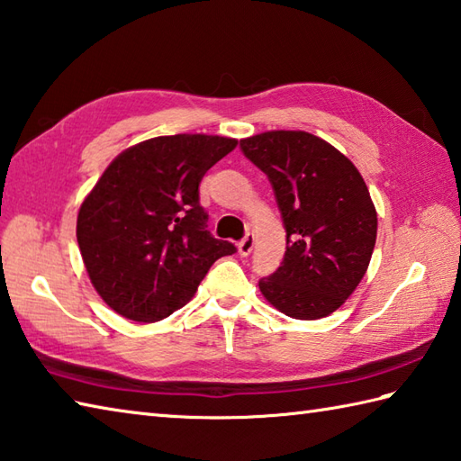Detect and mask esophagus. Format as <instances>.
I'll return each instance as SVG.
<instances>
[{
	"label": "esophagus",
	"instance_id": "esophagus-1",
	"mask_svg": "<svg viewBox=\"0 0 461 461\" xmlns=\"http://www.w3.org/2000/svg\"><path fill=\"white\" fill-rule=\"evenodd\" d=\"M254 243H256V238L254 233H246V238H243L240 243H238V249H240V256H249L251 249H254Z\"/></svg>",
	"mask_w": 461,
	"mask_h": 461
}]
</instances>
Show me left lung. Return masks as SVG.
<instances>
[{
  "label": "left lung",
  "instance_id": "8db88e82",
  "mask_svg": "<svg viewBox=\"0 0 461 461\" xmlns=\"http://www.w3.org/2000/svg\"><path fill=\"white\" fill-rule=\"evenodd\" d=\"M272 184L285 228V256L259 279L266 300L294 320L336 312L366 276L377 213L364 177L308 131H266L240 141Z\"/></svg>",
  "mask_w": 461,
  "mask_h": 461
}]
</instances>
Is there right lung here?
<instances>
[{"label": "right lung", "mask_w": 461, "mask_h": 461, "mask_svg": "<svg viewBox=\"0 0 461 461\" xmlns=\"http://www.w3.org/2000/svg\"><path fill=\"white\" fill-rule=\"evenodd\" d=\"M238 146L203 133L161 135L120 153L77 213V243L97 294L123 318L159 321L184 308L215 259L200 205L205 171Z\"/></svg>", "instance_id": "add662e5"}]
</instances>
